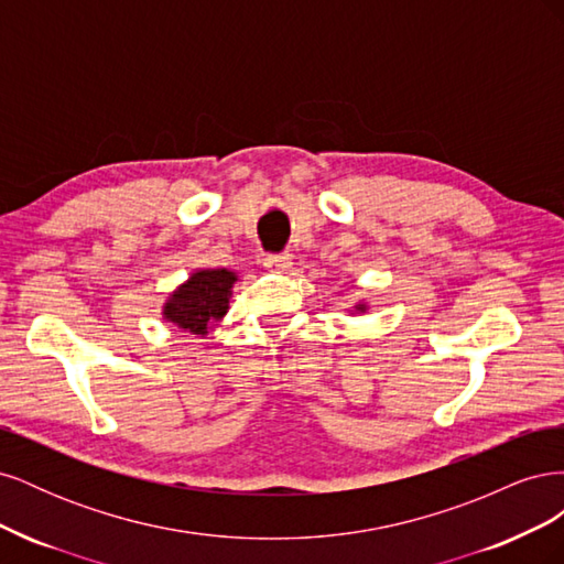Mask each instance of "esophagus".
<instances>
[{"mask_svg": "<svg viewBox=\"0 0 564 564\" xmlns=\"http://www.w3.org/2000/svg\"><path fill=\"white\" fill-rule=\"evenodd\" d=\"M263 265L268 270H275V272H286L289 268H292V253H268Z\"/></svg>", "mask_w": 564, "mask_h": 564, "instance_id": "1", "label": "esophagus"}]
</instances>
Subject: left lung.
<instances>
[{"mask_svg":"<svg viewBox=\"0 0 564 564\" xmlns=\"http://www.w3.org/2000/svg\"><path fill=\"white\" fill-rule=\"evenodd\" d=\"M355 308H357V311H365V308H367V305H362V303H357V305H355Z\"/></svg>","mask_w":564,"mask_h":564,"instance_id":"8db88e82","label":"left lung"}]
</instances>
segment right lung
<instances>
[{
    "label": "right lung",
    "instance_id": "obj_1",
    "mask_svg": "<svg viewBox=\"0 0 564 564\" xmlns=\"http://www.w3.org/2000/svg\"><path fill=\"white\" fill-rule=\"evenodd\" d=\"M237 275L226 268L197 270L164 303V319L191 334H207L209 324L228 313L230 289Z\"/></svg>",
    "mask_w": 564,
    "mask_h": 564
}]
</instances>
